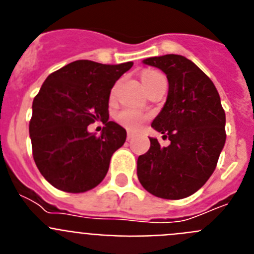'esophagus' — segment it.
I'll return each instance as SVG.
<instances>
[{
    "label": "esophagus",
    "mask_w": 254,
    "mask_h": 254,
    "mask_svg": "<svg viewBox=\"0 0 254 254\" xmlns=\"http://www.w3.org/2000/svg\"><path fill=\"white\" fill-rule=\"evenodd\" d=\"M133 137H134V134L132 133V132H127V140L131 141Z\"/></svg>",
    "instance_id": "1"
}]
</instances>
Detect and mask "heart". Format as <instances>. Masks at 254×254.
I'll use <instances>...</instances> for the list:
<instances>
[{"mask_svg":"<svg viewBox=\"0 0 254 254\" xmlns=\"http://www.w3.org/2000/svg\"><path fill=\"white\" fill-rule=\"evenodd\" d=\"M160 73L151 71V69H146L143 71L142 75H141V80H142V84L145 85L146 82H149L150 80H152L154 77L159 76ZM145 114H142L141 112L136 111V109H131V108H126L122 109L121 112H118V114L116 116L117 122L120 123L121 126H123L125 128L129 129V131H137L142 126L143 121H145Z\"/></svg>","mask_w":254,"mask_h":254,"instance_id":"1","label":"heart"}]
</instances>
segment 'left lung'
Listing matches in <instances>:
<instances>
[{
	"mask_svg": "<svg viewBox=\"0 0 254 254\" xmlns=\"http://www.w3.org/2000/svg\"><path fill=\"white\" fill-rule=\"evenodd\" d=\"M142 62L167 75V102L151 127L170 145L161 147L149 137V151L137 159L138 181L156 197L185 198L202 187L216 168L226 140L225 112L214 82L188 58L165 55Z\"/></svg>",
	"mask_w": 254,
	"mask_h": 254,
	"instance_id": "left-lung-1",
	"label": "left lung"
}]
</instances>
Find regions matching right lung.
<instances>
[{
	"label": "right lung",
	"mask_w": 254,
	"mask_h": 254,
	"mask_svg": "<svg viewBox=\"0 0 254 254\" xmlns=\"http://www.w3.org/2000/svg\"><path fill=\"white\" fill-rule=\"evenodd\" d=\"M132 64L78 60L46 78L33 100L29 133L35 164L53 187L80 193L104 179L127 137L122 126L108 121L109 95ZM95 120L105 125L100 136L87 131Z\"/></svg>",
	"instance_id": "1"
}]
</instances>
